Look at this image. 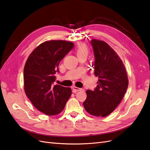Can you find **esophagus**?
Wrapping results in <instances>:
<instances>
[{"label":"esophagus","mask_w":150,"mask_h":150,"mask_svg":"<svg viewBox=\"0 0 150 150\" xmlns=\"http://www.w3.org/2000/svg\"><path fill=\"white\" fill-rule=\"evenodd\" d=\"M81 89H82L81 88H77V87H75V86H74V87H73V91H74V92L79 91H81Z\"/></svg>","instance_id":"1"}]
</instances>
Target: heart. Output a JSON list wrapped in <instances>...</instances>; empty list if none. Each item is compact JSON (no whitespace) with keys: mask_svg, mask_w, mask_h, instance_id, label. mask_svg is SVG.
Returning <instances> with one entry per match:
<instances>
[{"mask_svg":"<svg viewBox=\"0 0 150 150\" xmlns=\"http://www.w3.org/2000/svg\"><path fill=\"white\" fill-rule=\"evenodd\" d=\"M76 54L77 55H81V54H88V48L87 45L83 43H80L78 44L77 47H76Z\"/></svg>","mask_w":150,"mask_h":150,"instance_id":"heart-1","label":"heart"}]
</instances>
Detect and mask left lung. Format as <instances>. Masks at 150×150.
Instances as JSON below:
<instances>
[{"label": "left lung", "instance_id": "8db88e82", "mask_svg": "<svg viewBox=\"0 0 150 150\" xmlns=\"http://www.w3.org/2000/svg\"><path fill=\"white\" fill-rule=\"evenodd\" d=\"M90 43L95 55L92 67L98 82L93 91L87 90L83 105L91 115L105 117L122 100L128 88V76L122 61L109 45L95 39Z\"/></svg>", "mask_w": 150, "mask_h": 150}]
</instances>
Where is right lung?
Masks as SVG:
<instances>
[{"mask_svg":"<svg viewBox=\"0 0 150 150\" xmlns=\"http://www.w3.org/2000/svg\"><path fill=\"white\" fill-rule=\"evenodd\" d=\"M74 47L69 41L52 40L40 44L28 57L23 69L24 89L36 109L48 116L64 109L71 89L54 84L59 64Z\"/></svg>","mask_w":150,"mask_h":150,"instance_id":"right-lung-1","label":"right lung"}]
</instances>
